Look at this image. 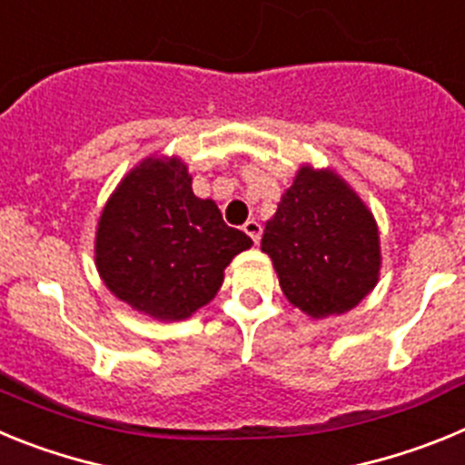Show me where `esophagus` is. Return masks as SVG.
Here are the masks:
<instances>
[{
    "label": "esophagus",
    "mask_w": 465,
    "mask_h": 465,
    "mask_svg": "<svg viewBox=\"0 0 465 465\" xmlns=\"http://www.w3.org/2000/svg\"><path fill=\"white\" fill-rule=\"evenodd\" d=\"M244 232H246V235H249V237H252V240L258 244V242H261V235H262V228H261V223H258V221L249 219V221H246V223H244Z\"/></svg>",
    "instance_id": "1"
}]
</instances>
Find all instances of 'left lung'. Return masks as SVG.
<instances>
[{"label":"left lung","instance_id":"1","mask_svg":"<svg viewBox=\"0 0 465 465\" xmlns=\"http://www.w3.org/2000/svg\"><path fill=\"white\" fill-rule=\"evenodd\" d=\"M261 249L272 258L289 302L316 319L359 305L380 274L375 219L328 170L298 172L265 223Z\"/></svg>","mask_w":465,"mask_h":465}]
</instances>
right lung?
Instances as JSON below:
<instances>
[{"mask_svg": "<svg viewBox=\"0 0 465 465\" xmlns=\"http://www.w3.org/2000/svg\"><path fill=\"white\" fill-rule=\"evenodd\" d=\"M253 242L200 200L182 160L146 158L109 197L94 261L109 291L143 314L176 322L207 305L223 270Z\"/></svg>", "mask_w": 465, "mask_h": 465, "instance_id": "1", "label": "right lung"}]
</instances>
